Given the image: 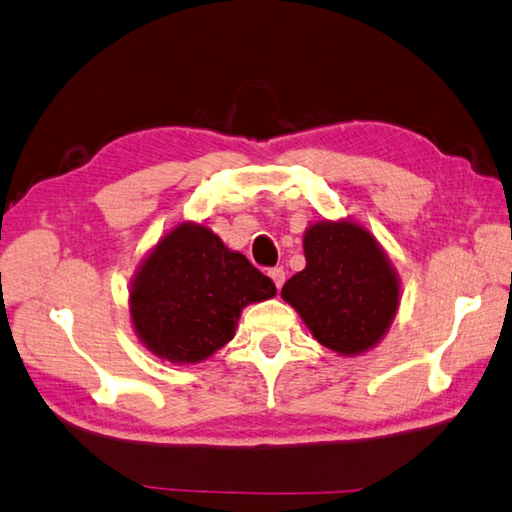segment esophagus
I'll return each mask as SVG.
<instances>
[{"mask_svg":"<svg viewBox=\"0 0 512 512\" xmlns=\"http://www.w3.org/2000/svg\"><path fill=\"white\" fill-rule=\"evenodd\" d=\"M268 275H270V279H273V282H275L277 290L284 286V282H286V270H284L282 266H275V268H270V270H268Z\"/></svg>","mask_w":512,"mask_h":512,"instance_id":"34e87169","label":"esophagus"}]
</instances>
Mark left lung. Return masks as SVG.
<instances>
[{
  "label": "left lung",
  "mask_w": 512,
  "mask_h": 512,
  "mask_svg": "<svg viewBox=\"0 0 512 512\" xmlns=\"http://www.w3.org/2000/svg\"><path fill=\"white\" fill-rule=\"evenodd\" d=\"M306 268L282 297L319 344L342 355L373 348L395 319L399 284L375 237L350 222H319L304 235Z\"/></svg>",
  "instance_id": "8db88e82"
}]
</instances>
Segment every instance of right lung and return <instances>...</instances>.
Wrapping results in <instances>:
<instances>
[{"label": "right lung", "instance_id": "add662e5", "mask_svg": "<svg viewBox=\"0 0 512 512\" xmlns=\"http://www.w3.org/2000/svg\"><path fill=\"white\" fill-rule=\"evenodd\" d=\"M273 279L206 226L182 224L155 246L130 288V317L157 357L195 364L228 344L242 308L273 297Z\"/></svg>", "mask_w": 512, "mask_h": 512}]
</instances>
